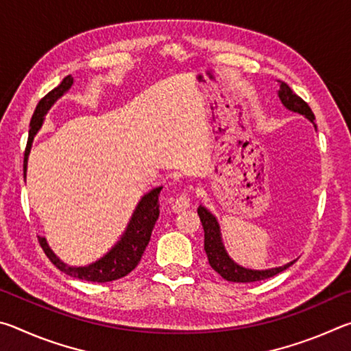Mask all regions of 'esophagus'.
<instances>
[{"instance_id": "34e87169", "label": "esophagus", "mask_w": 351, "mask_h": 351, "mask_svg": "<svg viewBox=\"0 0 351 351\" xmlns=\"http://www.w3.org/2000/svg\"><path fill=\"white\" fill-rule=\"evenodd\" d=\"M190 203H192V198H190V192H182V193H180L176 197V199L173 201V210L175 212H181V210H184V209H187V207L190 206Z\"/></svg>"}]
</instances>
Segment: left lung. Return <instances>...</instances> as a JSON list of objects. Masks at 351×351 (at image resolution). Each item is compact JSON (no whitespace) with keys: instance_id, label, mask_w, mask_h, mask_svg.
<instances>
[{"instance_id":"8db88e82","label":"left lung","mask_w":351,"mask_h":351,"mask_svg":"<svg viewBox=\"0 0 351 351\" xmlns=\"http://www.w3.org/2000/svg\"><path fill=\"white\" fill-rule=\"evenodd\" d=\"M278 86H280V90H278V97H280L282 104L287 106L288 110L299 112V114H304L313 122L314 114L305 100L297 96V94L291 90L285 82L278 80ZM198 215L204 229V251L207 254V258H209V265L228 282L251 283V282L265 280V278L274 277L278 274V272L289 268V266L295 261L294 260L285 266H278V268H272L266 271H254V269L243 268V266L237 265L234 260H230L229 255L226 254L224 246L221 243V237H219V226L217 223L215 217H213L212 213L203 206L198 207Z\"/></svg>"}]
</instances>
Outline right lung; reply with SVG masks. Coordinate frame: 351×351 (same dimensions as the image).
<instances>
[{"label": "right lung", "mask_w": 351, "mask_h": 351, "mask_svg": "<svg viewBox=\"0 0 351 351\" xmlns=\"http://www.w3.org/2000/svg\"><path fill=\"white\" fill-rule=\"evenodd\" d=\"M71 85H73V77L71 75L64 77L60 85L47 93L46 96L40 100L37 108L34 111V116L31 119V128H29L26 150H25V162H23L25 178H26V169H27V156H29V152H31L34 136L37 134L41 123H43L47 110L51 108L52 104H54L58 97L63 96V94L69 90ZM161 190L162 187H156L153 189L152 192H148L147 195L142 197L138 207H136L132 219H130L128 228L121 239V241H119L117 245L105 255V257L97 260L96 263H91L88 266H79V268H75V266H68L64 265L62 260L57 258V255L51 251V247L47 246V243L43 237H38L40 246L45 251L46 257L49 258L58 269L71 277L80 278V280H88V282H97V283L112 282V280H117V278L125 277L136 268V266H138V263L142 258V254H144L148 241H150L152 230L159 217V193H161Z\"/></svg>", "instance_id": "add662e5"}]
</instances>
